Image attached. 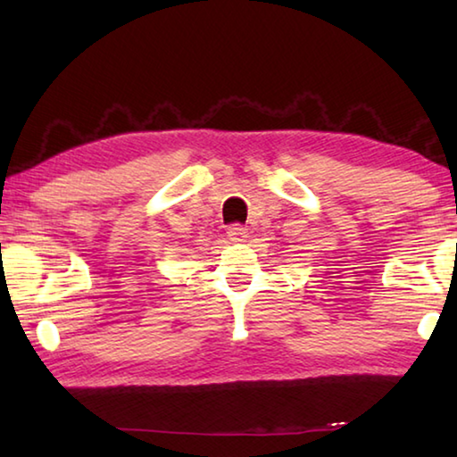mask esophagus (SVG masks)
Masks as SVG:
<instances>
[{
  "instance_id": "1",
  "label": "esophagus",
  "mask_w": 457,
  "mask_h": 457,
  "mask_svg": "<svg viewBox=\"0 0 457 457\" xmlns=\"http://www.w3.org/2000/svg\"><path fill=\"white\" fill-rule=\"evenodd\" d=\"M228 237L231 239V242L242 244L247 239V229L244 226H239V223H234V226L228 228Z\"/></svg>"
}]
</instances>
